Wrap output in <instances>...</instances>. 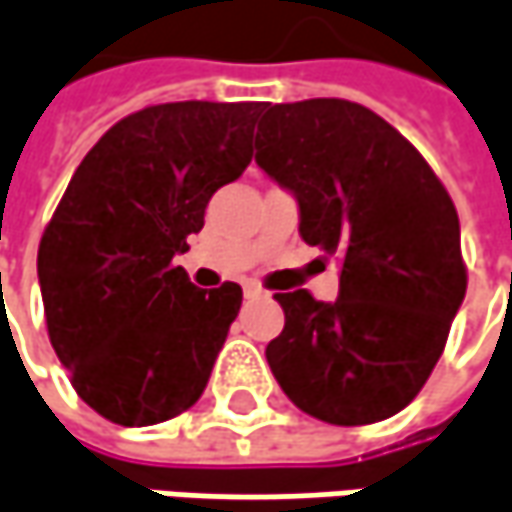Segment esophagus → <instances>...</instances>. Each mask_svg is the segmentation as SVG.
Instances as JSON below:
<instances>
[{"label": "esophagus", "instance_id": "1", "mask_svg": "<svg viewBox=\"0 0 512 512\" xmlns=\"http://www.w3.org/2000/svg\"><path fill=\"white\" fill-rule=\"evenodd\" d=\"M262 294H265V291H262L259 285H253V282H244V296H247V299H256V296H262Z\"/></svg>", "mask_w": 512, "mask_h": 512}]
</instances>
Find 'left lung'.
Segmentation results:
<instances>
[{
	"label": "left lung",
	"instance_id": "left-lung-1",
	"mask_svg": "<svg viewBox=\"0 0 512 512\" xmlns=\"http://www.w3.org/2000/svg\"><path fill=\"white\" fill-rule=\"evenodd\" d=\"M256 164L291 190L299 236L340 256V296L273 294L285 328L270 371L311 418L383 421L444 354L467 294L455 204L423 155L371 109L314 97L265 106Z\"/></svg>",
	"mask_w": 512,
	"mask_h": 512
}]
</instances>
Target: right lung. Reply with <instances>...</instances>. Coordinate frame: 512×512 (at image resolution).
Returning <instances> with one entry per match:
<instances>
[{
  "label": "right lung",
  "mask_w": 512,
  "mask_h": 512,
  "mask_svg": "<svg viewBox=\"0 0 512 512\" xmlns=\"http://www.w3.org/2000/svg\"><path fill=\"white\" fill-rule=\"evenodd\" d=\"M259 103L146 106L91 146L37 253L48 337L74 392L120 426H152L201 397L242 288L201 291L190 250L213 192L242 175Z\"/></svg>",
  "instance_id": "add662e5"
}]
</instances>
